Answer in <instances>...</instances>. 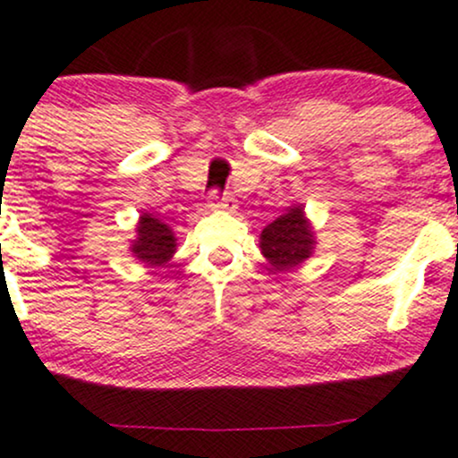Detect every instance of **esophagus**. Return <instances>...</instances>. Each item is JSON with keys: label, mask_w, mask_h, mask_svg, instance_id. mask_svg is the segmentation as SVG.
Returning a JSON list of instances; mask_svg holds the SVG:
<instances>
[{"label": "esophagus", "mask_w": 458, "mask_h": 458, "mask_svg": "<svg viewBox=\"0 0 458 458\" xmlns=\"http://www.w3.org/2000/svg\"><path fill=\"white\" fill-rule=\"evenodd\" d=\"M234 197L228 195V192H210V208H219V210H233L234 208Z\"/></svg>", "instance_id": "1"}]
</instances>
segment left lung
Returning <instances> with one entry per match:
<instances>
[{"label":"left lung","instance_id":"obj_1","mask_svg":"<svg viewBox=\"0 0 458 458\" xmlns=\"http://www.w3.org/2000/svg\"><path fill=\"white\" fill-rule=\"evenodd\" d=\"M314 228L305 216L302 206H292L285 215L267 224L261 233L263 257L274 272H292L314 254Z\"/></svg>","mask_w":458,"mask_h":458}]
</instances>
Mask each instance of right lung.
I'll list each match as a JSON object with an SVG mask.
<instances>
[{"label":"right lung","mask_w":458,"mask_h":458,"mask_svg":"<svg viewBox=\"0 0 458 458\" xmlns=\"http://www.w3.org/2000/svg\"><path fill=\"white\" fill-rule=\"evenodd\" d=\"M131 252L147 267H162L175 254V234L151 213H142L131 242Z\"/></svg>","instance_id":"add662e5"}]
</instances>
